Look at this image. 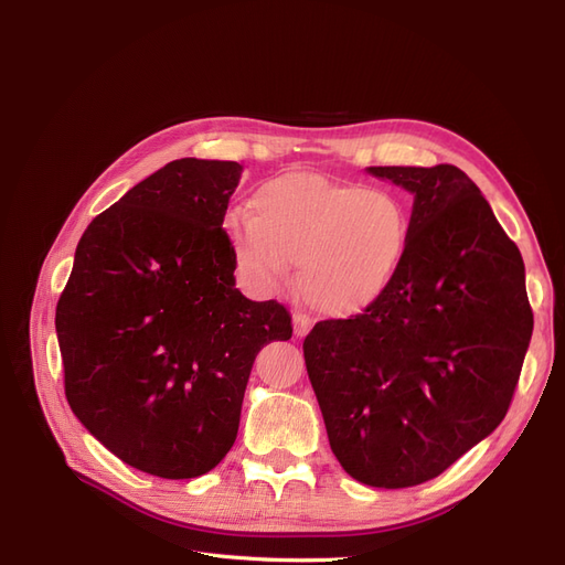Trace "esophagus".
<instances>
[{"label": "esophagus", "instance_id": "obj_1", "mask_svg": "<svg viewBox=\"0 0 565 565\" xmlns=\"http://www.w3.org/2000/svg\"><path fill=\"white\" fill-rule=\"evenodd\" d=\"M292 324H295V337H306V334H309V330L313 328V320L309 316H303V313H295Z\"/></svg>", "mask_w": 565, "mask_h": 565}]
</instances>
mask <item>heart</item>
<instances>
[{
  "mask_svg": "<svg viewBox=\"0 0 565 565\" xmlns=\"http://www.w3.org/2000/svg\"><path fill=\"white\" fill-rule=\"evenodd\" d=\"M231 254L262 287L287 280L313 309L355 316L377 303L401 276L409 247V212L377 188L316 172H285L254 188L249 210L224 218Z\"/></svg>",
  "mask_w": 565,
  "mask_h": 565,
  "instance_id": "obj_1",
  "label": "heart"
}]
</instances>
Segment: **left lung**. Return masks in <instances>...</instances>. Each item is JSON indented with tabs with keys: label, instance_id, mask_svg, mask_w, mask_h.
Wrapping results in <instances>:
<instances>
[{
	"label": "left lung",
	"instance_id": "1",
	"mask_svg": "<svg viewBox=\"0 0 565 565\" xmlns=\"http://www.w3.org/2000/svg\"><path fill=\"white\" fill-rule=\"evenodd\" d=\"M415 195L401 276L367 311L320 320L303 361L349 476L409 488L498 429L533 334L519 247L455 164L367 167Z\"/></svg>",
	"mask_w": 565,
	"mask_h": 565
}]
</instances>
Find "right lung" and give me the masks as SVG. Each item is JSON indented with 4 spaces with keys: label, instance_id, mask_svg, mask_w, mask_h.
Wrapping results in <instances>:
<instances>
[{
    "label": "right lung",
    "instance_id": "obj_1",
    "mask_svg": "<svg viewBox=\"0 0 565 565\" xmlns=\"http://www.w3.org/2000/svg\"><path fill=\"white\" fill-rule=\"evenodd\" d=\"M241 174L183 158L136 183L79 237L56 306L75 417L129 467L172 481L226 457L256 353L292 337L282 303L235 287L221 226Z\"/></svg>",
    "mask_w": 565,
    "mask_h": 565
}]
</instances>
